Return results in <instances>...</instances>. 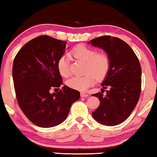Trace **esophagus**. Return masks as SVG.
Wrapping results in <instances>:
<instances>
[{
    "label": "esophagus",
    "mask_w": 157,
    "mask_h": 157,
    "mask_svg": "<svg viewBox=\"0 0 157 157\" xmlns=\"http://www.w3.org/2000/svg\"><path fill=\"white\" fill-rule=\"evenodd\" d=\"M80 96H81V98H87V97H89V94H86V93L81 92L80 93Z\"/></svg>",
    "instance_id": "34e87169"
}]
</instances>
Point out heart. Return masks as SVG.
<instances>
[{
  "mask_svg": "<svg viewBox=\"0 0 157 157\" xmlns=\"http://www.w3.org/2000/svg\"><path fill=\"white\" fill-rule=\"evenodd\" d=\"M71 54L77 59L86 63V75L74 76L66 80V85L71 89L85 91L98 80H103L107 75L110 68V59L106 53H98L93 48L85 45L77 46L71 51ZM57 68L63 77H68L70 74L69 63L66 55H63L58 60Z\"/></svg>",
  "mask_w": 157,
  "mask_h": 157,
  "instance_id": "heart-1",
  "label": "heart"
}]
</instances>
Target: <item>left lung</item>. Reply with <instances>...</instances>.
I'll use <instances>...</instances> for the list:
<instances>
[{
  "mask_svg": "<svg viewBox=\"0 0 157 157\" xmlns=\"http://www.w3.org/2000/svg\"><path fill=\"white\" fill-rule=\"evenodd\" d=\"M94 47L101 48L109 56L110 68L101 83L109 88L105 94L96 93L100 105L92 113L94 119L106 126H115L124 121L139 101L142 85V68L136 55L128 44L117 37L104 36L92 39Z\"/></svg>",
  "mask_w": 157,
  "mask_h": 157,
  "instance_id": "1",
  "label": "left lung"
}]
</instances>
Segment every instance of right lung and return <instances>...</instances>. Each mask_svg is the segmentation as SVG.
Returning <instances> with one entry per match:
<instances>
[{
	"label": "right lung",
	"instance_id": "1",
	"mask_svg": "<svg viewBox=\"0 0 157 157\" xmlns=\"http://www.w3.org/2000/svg\"><path fill=\"white\" fill-rule=\"evenodd\" d=\"M66 42L41 36L26 43L15 56L13 78L17 101L27 118L38 127L59 125L68 117L72 104L80 92L64 86L57 68L58 60L65 52Z\"/></svg>",
	"mask_w": 157,
	"mask_h": 157
}]
</instances>
